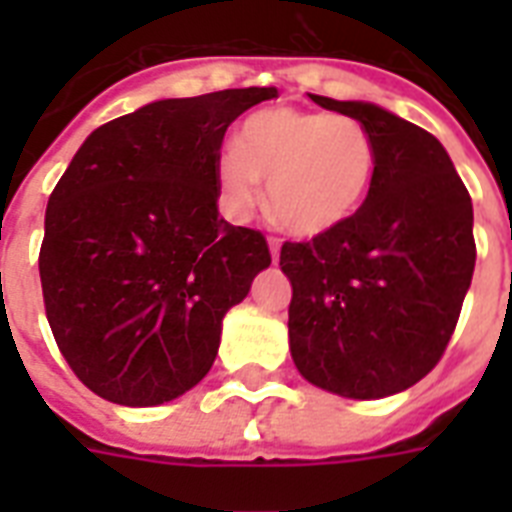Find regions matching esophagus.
Here are the masks:
<instances>
[{
    "instance_id": "34e87169",
    "label": "esophagus",
    "mask_w": 512,
    "mask_h": 512,
    "mask_svg": "<svg viewBox=\"0 0 512 512\" xmlns=\"http://www.w3.org/2000/svg\"><path fill=\"white\" fill-rule=\"evenodd\" d=\"M268 247H271V257H273V263H279L281 241H279V239H276V236H271V239H268Z\"/></svg>"
}]
</instances>
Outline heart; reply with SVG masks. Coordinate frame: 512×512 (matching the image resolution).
Here are the masks:
<instances>
[{"label": "heart", "mask_w": 512, "mask_h": 512, "mask_svg": "<svg viewBox=\"0 0 512 512\" xmlns=\"http://www.w3.org/2000/svg\"><path fill=\"white\" fill-rule=\"evenodd\" d=\"M374 167L377 146L358 119L281 106L241 124L236 148L217 156V185L228 215L244 220L268 183L281 228L313 239L356 215Z\"/></svg>", "instance_id": "obj_1"}]
</instances>
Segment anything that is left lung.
I'll use <instances>...</instances> for the list:
<instances>
[{
    "mask_svg": "<svg viewBox=\"0 0 512 512\" xmlns=\"http://www.w3.org/2000/svg\"><path fill=\"white\" fill-rule=\"evenodd\" d=\"M372 132L377 167L340 228L281 247L297 372L345 398L412 388L444 356L476 268L473 201L430 132L364 100L308 95Z\"/></svg>",
    "mask_w": 512,
    "mask_h": 512,
    "instance_id": "1",
    "label": "left lung"
}]
</instances>
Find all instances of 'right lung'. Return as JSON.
I'll return each instance as SVG.
<instances>
[{
  "mask_svg": "<svg viewBox=\"0 0 512 512\" xmlns=\"http://www.w3.org/2000/svg\"><path fill=\"white\" fill-rule=\"evenodd\" d=\"M276 87L154 100L84 140L55 185L39 252L60 353L106 401L159 406L199 385L223 316L271 265L263 233L217 212L228 124Z\"/></svg>",
  "mask_w": 512,
  "mask_h": 512,
  "instance_id": "add662e5",
  "label": "right lung"
}]
</instances>
